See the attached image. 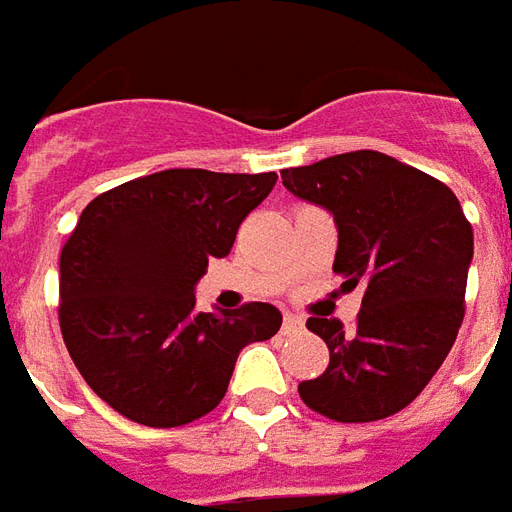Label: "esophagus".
I'll list each match as a JSON object with an SVG mask.
<instances>
[{"mask_svg": "<svg viewBox=\"0 0 512 512\" xmlns=\"http://www.w3.org/2000/svg\"><path fill=\"white\" fill-rule=\"evenodd\" d=\"M297 331H303V320L295 317V314H286L284 322H281V333H284V336H292V333Z\"/></svg>", "mask_w": 512, "mask_h": 512, "instance_id": "34e87169", "label": "esophagus"}]
</instances>
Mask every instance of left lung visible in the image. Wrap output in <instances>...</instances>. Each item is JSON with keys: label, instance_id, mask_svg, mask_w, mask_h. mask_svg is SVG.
<instances>
[{"label": "left lung", "instance_id": "left-lung-1", "mask_svg": "<svg viewBox=\"0 0 512 512\" xmlns=\"http://www.w3.org/2000/svg\"><path fill=\"white\" fill-rule=\"evenodd\" d=\"M289 192L325 206L339 228L333 273L364 286L353 331L308 317L331 350L297 391L333 422H375L411 405L458 339L474 234L444 181L380 151L281 170Z\"/></svg>", "mask_w": 512, "mask_h": 512}]
</instances>
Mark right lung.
Here are the masks:
<instances>
[{"label":"right lung","mask_w":512,"mask_h":512,"mask_svg":"<svg viewBox=\"0 0 512 512\" xmlns=\"http://www.w3.org/2000/svg\"><path fill=\"white\" fill-rule=\"evenodd\" d=\"M275 173L159 170L96 195L60 253V331L79 375L146 427H181L226 397L239 350L281 328L270 303L195 308Z\"/></svg>","instance_id":"1"}]
</instances>
